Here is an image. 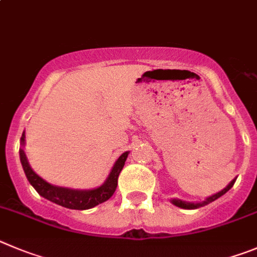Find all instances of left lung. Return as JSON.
<instances>
[{"label":"left lung","instance_id":"left-lung-1","mask_svg":"<svg viewBox=\"0 0 257 257\" xmlns=\"http://www.w3.org/2000/svg\"><path fill=\"white\" fill-rule=\"evenodd\" d=\"M234 182H236V178L230 181L229 185H228L225 188H223L222 191L216 192L215 195H211V196L206 197V199L204 200V201H202V202H187V201H182V200L173 199V200H172V204H173V205H176V206H178V208H182V209H197V208H201V206H205V205H208V204H210V202L215 201L216 199H219L220 196H223V195H224L225 192L229 191L230 188H232V186L234 185Z\"/></svg>","mask_w":257,"mask_h":257}]
</instances>
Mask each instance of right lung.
I'll use <instances>...</instances> for the list:
<instances>
[{"instance_id": "right-lung-1", "label": "right lung", "mask_w": 257, "mask_h": 257, "mask_svg": "<svg viewBox=\"0 0 257 257\" xmlns=\"http://www.w3.org/2000/svg\"><path fill=\"white\" fill-rule=\"evenodd\" d=\"M20 141L21 145L24 147L25 133H23V135H21ZM19 154H20L21 166H23V169H24L28 181H29L30 185L35 188V191L41 195V196L49 200V201L55 202L57 205L63 206V208L75 209V210H86V209H91L94 206L102 204V202L107 201L114 194L117 188L118 176L121 173L122 168H123L128 152H124L117 159L114 166H113L112 171H110L109 176L104 181V183L102 186H99V187L93 188V190H72V188L51 185V183L47 182L42 177H39L33 171L27 159L24 149L19 150Z\"/></svg>"}]
</instances>
